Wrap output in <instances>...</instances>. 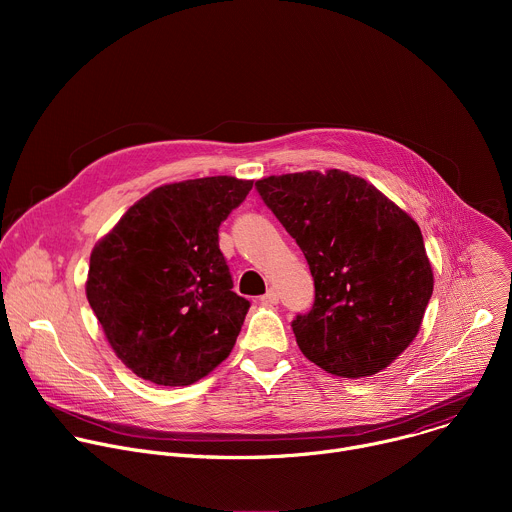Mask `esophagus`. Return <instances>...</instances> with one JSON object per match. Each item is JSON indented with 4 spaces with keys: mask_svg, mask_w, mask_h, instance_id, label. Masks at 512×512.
Here are the masks:
<instances>
[{
    "mask_svg": "<svg viewBox=\"0 0 512 512\" xmlns=\"http://www.w3.org/2000/svg\"><path fill=\"white\" fill-rule=\"evenodd\" d=\"M277 302H279V296L275 289H267V294L261 296V304H265V306H275Z\"/></svg>",
    "mask_w": 512,
    "mask_h": 512,
    "instance_id": "1",
    "label": "esophagus"
}]
</instances>
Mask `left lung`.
<instances>
[{"label":"left lung","mask_w":512,"mask_h":512,"mask_svg":"<svg viewBox=\"0 0 512 512\" xmlns=\"http://www.w3.org/2000/svg\"><path fill=\"white\" fill-rule=\"evenodd\" d=\"M255 188L314 277L312 310L291 322L304 356L344 379L387 369L417 336L433 291L417 223L340 170L269 176Z\"/></svg>","instance_id":"left-lung-1"}]
</instances>
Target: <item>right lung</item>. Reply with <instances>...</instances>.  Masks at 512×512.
I'll use <instances>...</instances> for the list:
<instances>
[{
    "label": "right lung",
    "mask_w": 512,
    "mask_h": 512,
    "mask_svg": "<svg viewBox=\"0 0 512 512\" xmlns=\"http://www.w3.org/2000/svg\"><path fill=\"white\" fill-rule=\"evenodd\" d=\"M251 188L231 176L160 186L95 245L87 300L137 377L186 387L231 354L251 304L233 291L218 227Z\"/></svg>",
    "instance_id": "obj_1"
}]
</instances>
